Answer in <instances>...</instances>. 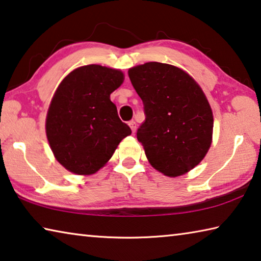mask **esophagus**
Here are the masks:
<instances>
[{
    "label": "esophagus",
    "instance_id": "obj_1",
    "mask_svg": "<svg viewBox=\"0 0 261 261\" xmlns=\"http://www.w3.org/2000/svg\"><path fill=\"white\" fill-rule=\"evenodd\" d=\"M129 126L131 127L132 132H135V131H136V129H137V125H136V122H135V121H130V122H129Z\"/></svg>",
    "mask_w": 261,
    "mask_h": 261
}]
</instances>
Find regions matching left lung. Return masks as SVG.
Instances as JSON below:
<instances>
[{"label": "left lung", "mask_w": 261, "mask_h": 261, "mask_svg": "<svg viewBox=\"0 0 261 261\" xmlns=\"http://www.w3.org/2000/svg\"><path fill=\"white\" fill-rule=\"evenodd\" d=\"M129 77L143 100L137 139L149 163L167 176L188 173L212 143L213 114L204 92L183 70L159 62L131 68Z\"/></svg>", "instance_id": "obj_1"}]
</instances>
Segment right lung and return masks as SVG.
<instances>
[{"mask_svg": "<svg viewBox=\"0 0 261 261\" xmlns=\"http://www.w3.org/2000/svg\"><path fill=\"white\" fill-rule=\"evenodd\" d=\"M123 77L118 70L85 65L70 72L56 90L48 109L46 134L56 160L71 173H96L121 140L131 135L110 101Z\"/></svg>", "mask_w": 261, "mask_h": 261, "instance_id": "obj_1", "label": "right lung"}]
</instances>
